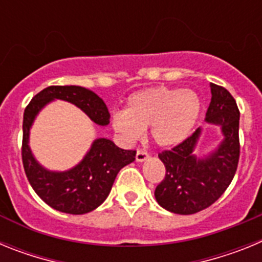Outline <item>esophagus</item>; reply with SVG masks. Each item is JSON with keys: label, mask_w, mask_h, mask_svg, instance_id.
I'll list each match as a JSON object with an SVG mask.
<instances>
[{"label": "esophagus", "mask_w": 262, "mask_h": 262, "mask_svg": "<svg viewBox=\"0 0 262 262\" xmlns=\"http://www.w3.org/2000/svg\"><path fill=\"white\" fill-rule=\"evenodd\" d=\"M148 157H149V155H148V152L144 151V149H138V152H136V161H139V163H142V161L147 160Z\"/></svg>", "instance_id": "34e87169"}]
</instances>
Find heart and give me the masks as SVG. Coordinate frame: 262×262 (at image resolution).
I'll return each mask as SVG.
<instances>
[{"instance_id":"heart-1","label":"heart","mask_w":262,"mask_h":262,"mask_svg":"<svg viewBox=\"0 0 262 262\" xmlns=\"http://www.w3.org/2000/svg\"><path fill=\"white\" fill-rule=\"evenodd\" d=\"M200 96L190 89L151 88L133 94L123 113L113 115L115 133L135 142L149 127L151 139L160 147H174L190 135L200 117Z\"/></svg>"}]
</instances>
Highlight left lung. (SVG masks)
Segmentation results:
<instances>
[{"label":"left lung","mask_w":262,"mask_h":262,"mask_svg":"<svg viewBox=\"0 0 262 262\" xmlns=\"http://www.w3.org/2000/svg\"><path fill=\"white\" fill-rule=\"evenodd\" d=\"M210 88L212 97L206 122L221 127L223 142L211 155L198 159L193 155L201 135L198 128L172 149L159 154L166 173L155 196L161 207L174 214H195L211 206L230 186L239 164L240 111L226 88L215 84Z\"/></svg>","instance_id":"obj_1"}]
</instances>
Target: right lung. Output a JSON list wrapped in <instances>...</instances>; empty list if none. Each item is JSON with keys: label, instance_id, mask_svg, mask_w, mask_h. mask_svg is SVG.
<instances>
[{"label": "right lung", "instance_id": "add662e5", "mask_svg": "<svg viewBox=\"0 0 262 262\" xmlns=\"http://www.w3.org/2000/svg\"><path fill=\"white\" fill-rule=\"evenodd\" d=\"M52 99L73 103L99 126L110 123L105 102L81 86H48L30 101L23 114L22 163L30 185L48 206L57 211L81 215L93 211L107 198L119 170L135 160L136 151L122 149L108 139H97L78 165L67 172H50L32 156L29 134L36 114Z\"/></svg>", "mask_w": 262, "mask_h": 262}]
</instances>
